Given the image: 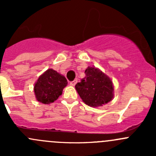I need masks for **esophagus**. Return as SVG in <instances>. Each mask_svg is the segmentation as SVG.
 Instances as JSON below:
<instances>
[{
    "mask_svg": "<svg viewBox=\"0 0 156 156\" xmlns=\"http://www.w3.org/2000/svg\"><path fill=\"white\" fill-rule=\"evenodd\" d=\"M77 82H78V80H77V79H75V80H74V81H71V82H70V84H71V85H72V86H75V84H77Z\"/></svg>",
    "mask_w": 156,
    "mask_h": 156,
    "instance_id": "obj_1",
    "label": "esophagus"
}]
</instances>
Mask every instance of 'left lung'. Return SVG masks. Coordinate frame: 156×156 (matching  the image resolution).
I'll list each match as a JSON object with an SVG mask.
<instances>
[{
	"label": "left lung",
	"mask_w": 156,
	"mask_h": 156,
	"mask_svg": "<svg viewBox=\"0 0 156 156\" xmlns=\"http://www.w3.org/2000/svg\"><path fill=\"white\" fill-rule=\"evenodd\" d=\"M85 77L77 83L75 89L84 103L92 107L103 106L113 97L112 81L95 67H87Z\"/></svg>",
	"instance_id": "8db88e82"
}]
</instances>
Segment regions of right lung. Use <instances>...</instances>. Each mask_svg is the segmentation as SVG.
I'll use <instances>...</instances> for the list:
<instances>
[{
	"label": "right lung",
	"instance_id": "add662e5",
	"mask_svg": "<svg viewBox=\"0 0 156 156\" xmlns=\"http://www.w3.org/2000/svg\"><path fill=\"white\" fill-rule=\"evenodd\" d=\"M68 84L66 78L52 69L42 74L34 84L36 99L40 103H53L62 94V90Z\"/></svg>",
	"mask_w": 156,
	"mask_h": 156
}]
</instances>
